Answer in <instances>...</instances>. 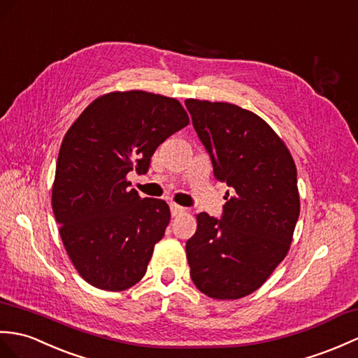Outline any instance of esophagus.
I'll return each mask as SVG.
<instances>
[{
  "mask_svg": "<svg viewBox=\"0 0 358 358\" xmlns=\"http://www.w3.org/2000/svg\"><path fill=\"white\" fill-rule=\"evenodd\" d=\"M185 212H186L185 207H181V206L176 204V203L171 204V213H172V217H178V215L185 213Z\"/></svg>",
  "mask_w": 358,
  "mask_h": 358,
  "instance_id": "1",
  "label": "esophagus"
}]
</instances>
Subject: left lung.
<instances>
[{
    "label": "left lung",
    "instance_id": "8db88e82",
    "mask_svg": "<svg viewBox=\"0 0 358 358\" xmlns=\"http://www.w3.org/2000/svg\"><path fill=\"white\" fill-rule=\"evenodd\" d=\"M185 103L215 177L234 189L221 220L196 215L186 243L190 278L206 296L234 301L256 292L289 250L301 212L296 164L255 113L227 102Z\"/></svg>",
    "mask_w": 358,
    "mask_h": 358
}]
</instances>
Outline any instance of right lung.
<instances>
[{
  "label": "right lung",
  "mask_w": 358,
  "mask_h": 358,
  "mask_svg": "<svg viewBox=\"0 0 358 358\" xmlns=\"http://www.w3.org/2000/svg\"><path fill=\"white\" fill-rule=\"evenodd\" d=\"M187 124L177 99L132 90L97 97L66 131L52 206L65 250L90 285L123 292L145 276L171 210L163 199L140 198L127 176L146 173L155 149Z\"/></svg>",
  "instance_id": "right-lung-1"
}]
</instances>
